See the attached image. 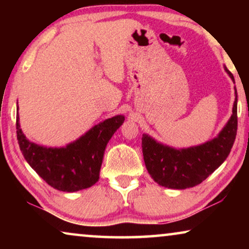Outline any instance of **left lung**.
Here are the masks:
<instances>
[{"mask_svg": "<svg viewBox=\"0 0 249 249\" xmlns=\"http://www.w3.org/2000/svg\"><path fill=\"white\" fill-rule=\"evenodd\" d=\"M234 83L233 74L224 67ZM237 90L232 115L217 137L205 144L176 149L142 135V147L146 169L155 182L172 189L195 187L215 171L228 158L237 135Z\"/></svg>", "mask_w": 249, "mask_h": 249, "instance_id": "obj_1", "label": "left lung"}]
</instances>
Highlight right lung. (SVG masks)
Listing matches in <instances>:
<instances>
[{"mask_svg": "<svg viewBox=\"0 0 249 249\" xmlns=\"http://www.w3.org/2000/svg\"><path fill=\"white\" fill-rule=\"evenodd\" d=\"M124 115L107 119L66 147H44L29 142L17 117V138L23 158L40 178L61 192L89 188L98 181L107 144L124 124Z\"/></svg>", "mask_w": 249, "mask_h": 249, "instance_id": "right-lung-1", "label": "right lung"}]
</instances>
